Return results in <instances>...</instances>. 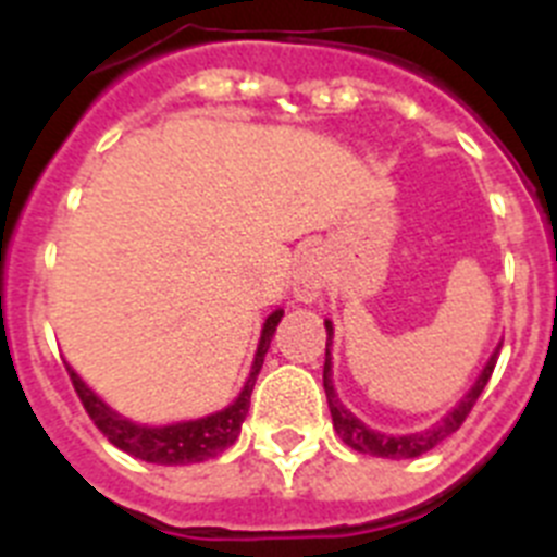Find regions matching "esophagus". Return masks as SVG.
Listing matches in <instances>:
<instances>
[{"instance_id": "34e87169", "label": "esophagus", "mask_w": 557, "mask_h": 557, "mask_svg": "<svg viewBox=\"0 0 557 557\" xmlns=\"http://www.w3.org/2000/svg\"><path fill=\"white\" fill-rule=\"evenodd\" d=\"M326 284V262H323L321 248H307L295 264L293 293L298 301H314Z\"/></svg>"}]
</instances>
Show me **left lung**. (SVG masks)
<instances>
[{
    "mask_svg": "<svg viewBox=\"0 0 557 557\" xmlns=\"http://www.w3.org/2000/svg\"><path fill=\"white\" fill-rule=\"evenodd\" d=\"M326 362H323V391H326V398H329V410H332V421H334V430H337V435L346 441L351 449L362 451V455H376V457H391V460H407V457H418L424 455V451L435 449L444 437H449L451 432L460 430V424L469 418L471 407L476 405V398H480V393L485 391V385H488L491 373H494V366H496V357H499V351L491 357V362L485 366V371L480 373V379L474 382V387L469 391V396L462 398L460 405L455 407V410L449 412V416L441 421V424H435L432 430H424V432H412V435H382V432H373L368 430L362 421H359L357 416H351V412L346 410V407L339 405L337 393H334L332 387V357H329V346H332V323L326 321Z\"/></svg>",
    "mask_w": 557,
    "mask_h": 557,
    "instance_id": "1",
    "label": "left lung"
}]
</instances>
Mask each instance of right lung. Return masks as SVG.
I'll list each match as a JSON object with an SVG mask.
<instances>
[{
  "label": "right lung",
  "mask_w": 557,
  "mask_h": 557,
  "mask_svg": "<svg viewBox=\"0 0 557 557\" xmlns=\"http://www.w3.org/2000/svg\"><path fill=\"white\" fill-rule=\"evenodd\" d=\"M282 309L273 312L264 321L262 339H259V348H256L253 368H250V376L245 382L243 393L236 396L234 405H228L225 410L214 412V416L198 418V421H186V424H172V426H139L127 421V418L116 416L111 407L97 398L95 391H88L86 382L77 376L72 368H66L72 385H75L77 398H81L83 410L88 412V418L95 421L97 430L111 441L116 449L127 451V455L139 457L147 462H161V466H184V462H203L218 457L220 451L228 449L236 441L239 430H243V421L248 416L250 407V393H253L256 376L262 371L264 354L270 348V337H273L275 326L282 321Z\"/></svg>",
  "instance_id": "right-lung-1"
}]
</instances>
